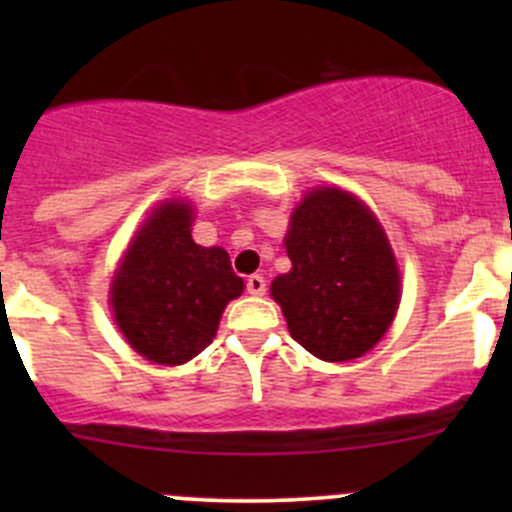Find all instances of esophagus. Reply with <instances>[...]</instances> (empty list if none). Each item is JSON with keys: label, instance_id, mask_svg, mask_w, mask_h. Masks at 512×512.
I'll return each instance as SVG.
<instances>
[{"label": "esophagus", "instance_id": "obj_1", "mask_svg": "<svg viewBox=\"0 0 512 512\" xmlns=\"http://www.w3.org/2000/svg\"><path fill=\"white\" fill-rule=\"evenodd\" d=\"M245 287H247V292L255 294V297H262V294L267 292V280L262 275H250L247 277Z\"/></svg>", "mask_w": 512, "mask_h": 512}]
</instances>
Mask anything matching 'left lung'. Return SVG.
<instances>
[{
    "mask_svg": "<svg viewBox=\"0 0 512 512\" xmlns=\"http://www.w3.org/2000/svg\"><path fill=\"white\" fill-rule=\"evenodd\" d=\"M292 270L272 282L289 334L324 361L366 354L389 329L401 280L384 230L361 200L312 190L285 237Z\"/></svg>",
    "mask_w": 512,
    "mask_h": 512,
    "instance_id": "left-lung-1",
    "label": "left lung"
}]
</instances>
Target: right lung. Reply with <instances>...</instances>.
I'll use <instances>...</instances> for the list:
<instances>
[{"label": "right lung", "instance_id": "1", "mask_svg": "<svg viewBox=\"0 0 512 512\" xmlns=\"http://www.w3.org/2000/svg\"><path fill=\"white\" fill-rule=\"evenodd\" d=\"M190 223V205H160L128 247L111 287L123 337L148 361L165 366L203 352L225 304L245 287L223 247L195 245Z\"/></svg>", "mask_w": 512, "mask_h": 512}]
</instances>
